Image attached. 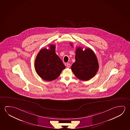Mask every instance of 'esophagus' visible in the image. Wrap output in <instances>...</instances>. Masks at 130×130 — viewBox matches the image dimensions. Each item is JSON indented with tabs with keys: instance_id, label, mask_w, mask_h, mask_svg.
Wrapping results in <instances>:
<instances>
[{
	"instance_id": "obj_1",
	"label": "esophagus",
	"mask_w": 130,
	"mask_h": 130,
	"mask_svg": "<svg viewBox=\"0 0 130 130\" xmlns=\"http://www.w3.org/2000/svg\"><path fill=\"white\" fill-rule=\"evenodd\" d=\"M66 65H67V67L68 68H69L71 67V64H69V63H67Z\"/></svg>"
}]
</instances>
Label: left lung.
I'll return each instance as SVG.
<instances>
[{
	"label": "left lung",
	"instance_id": "left-lung-1",
	"mask_svg": "<svg viewBox=\"0 0 130 130\" xmlns=\"http://www.w3.org/2000/svg\"><path fill=\"white\" fill-rule=\"evenodd\" d=\"M70 45L72 46V43ZM75 53V62L71 67L72 72L79 79L88 81L98 71L99 64L96 55L90 48L83 50L81 47L77 48Z\"/></svg>",
	"mask_w": 130,
	"mask_h": 130
}]
</instances>
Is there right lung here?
Instances as JSON below:
<instances>
[{"mask_svg":"<svg viewBox=\"0 0 130 130\" xmlns=\"http://www.w3.org/2000/svg\"><path fill=\"white\" fill-rule=\"evenodd\" d=\"M49 49L42 48L35 61V68L37 74L45 81L57 78L65 68L61 59L55 53V46L49 45Z\"/></svg>","mask_w":130,"mask_h":130,"instance_id":"right-lung-1","label":"right lung"}]
</instances>
